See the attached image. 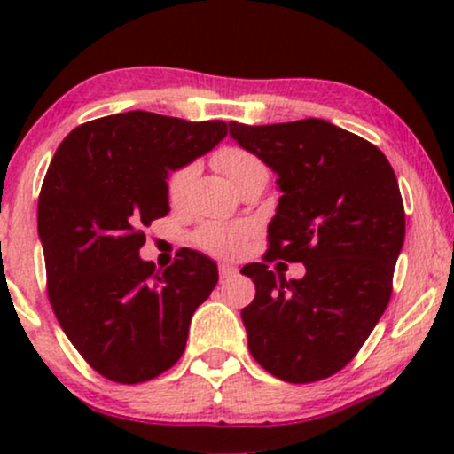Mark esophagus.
Instances as JSON below:
<instances>
[{"label":"esophagus","mask_w":454,"mask_h":454,"mask_svg":"<svg viewBox=\"0 0 454 454\" xmlns=\"http://www.w3.org/2000/svg\"><path fill=\"white\" fill-rule=\"evenodd\" d=\"M234 273H237V269H234L232 264H220V278H222V279L232 278Z\"/></svg>","instance_id":"34e87169"}]
</instances>
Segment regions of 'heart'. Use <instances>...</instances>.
I'll return each instance as SVG.
<instances>
[{"mask_svg": "<svg viewBox=\"0 0 454 454\" xmlns=\"http://www.w3.org/2000/svg\"><path fill=\"white\" fill-rule=\"evenodd\" d=\"M213 164L237 187L245 184L247 179H252V176H267L269 179L267 164L256 153L243 147H222L213 155ZM194 176L196 164H184L170 173L168 181H166V194H168L170 205H184L192 190V184H194ZM249 232H252L249 223L207 222L196 231L194 241L198 247L205 249L211 256L232 258L237 254H241Z\"/></svg>", "mask_w": 454, "mask_h": 454, "instance_id": "obj_1", "label": "heart"}]
</instances>
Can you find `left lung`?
<instances>
[{
    "mask_svg": "<svg viewBox=\"0 0 454 454\" xmlns=\"http://www.w3.org/2000/svg\"><path fill=\"white\" fill-rule=\"evenodd\" d=\"M231 137L279 175L262 262L245 264L256 296L241 311L252 356L270 376L309 384L341 372L393 294L405 237L397 176L376 145L325 119L231 121ZM273 259L303 262L286 280Z\"/></svg>",
    "mask_w": 454,
    "mask_h": 454,
    "instance_id": "obj_1",
    "label": "left lung"
}]
</instances>
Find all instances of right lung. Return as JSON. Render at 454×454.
I'll return each instance as SVG.
<instances>
[{
	"label": "right lung",
	"mask_w": 454,
	"mask_h": 454,
	"mask_svg": "<svg viewBox=\"0 0 454 454\" xmlns=\"http://www.w3.org/2000/svg\"><path fill=\"white\" fill-rule=\"evenodd\" d=\"M228 134L226 121H185L147 111L93 119L55 151L38 198L46 293L67 340L104 378L140 384L185 350L196 307L217 264L179 249L168 269L145 262V228L170 211L168 170Z\"/></svg>",
	"instance_id": "obj_1"
}]
</instances>
